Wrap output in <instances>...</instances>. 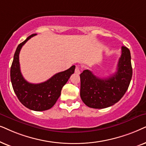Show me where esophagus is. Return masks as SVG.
Wrapping results in <instances>:
<instances>
[{
    "label": "esophagus",
    "instance_id": "obj_1",
    "mask_svg": "<svg viewBox=\"0 0 146 146\" xmlns=\"http://www.w3.org/2000/svg\"><path fill=\"white\" fill-rule=\"evenodd\" d=\"M75 71V73H77V74H79V73H80V67H79V66H76Z\"/></svg>",
    "mask_w": 146,
    "mask_h": 146
}]
</instances>
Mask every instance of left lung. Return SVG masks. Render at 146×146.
<instances>
[{
  "label": "left lung",
  "mask_w": 146,
  "mask_h": 146,
  "mask_svg": "<svg viewBox=\"0 0 146 146\" xmlns=\"http://www.w3.org/2000/svg\"><path fill=\"white\" fill-rule=\"evenodd\" d=\"M132 77L131 54L125 46L121 47V55L117 71L108 78L100 79L88 69L80 74V96L87 106L95 109L106 108L121 100L129 87Z\"/></svg>",
  "instance_id": "obj_1"
}]
</instances>
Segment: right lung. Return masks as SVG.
Instances as JSON below:
<instances>
[{
	"instance_id": "obj_1",
	"label": "right lung",
	"mask_w": 146,
	"mask_h": 146,
	"mask_svg": "<svg viewBox=\"0 0 146 146\" xmlns=\"http://www.w3.org/2000/svg\"><path fill=\"white\" fill-rule=\"evenodd\" d=\"M36 35H31L17 46L11 67V80L13 90L21 104L29 110L40 111L49 110L55 104L63 87L74 73L75 66L56 73L43 83L33 84L27 81L21 74L19 53L27 40Z\"/></svg>"
}]
</instances>
